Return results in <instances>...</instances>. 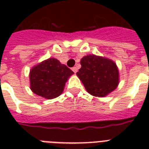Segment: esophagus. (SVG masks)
<instances>
[{
    "label": "esophagus",
    "mask_w": 149,
    "mask_h": 149,
    "mask_svg": "<svg viewBox=\"0 0 149 149\" xmlns=\"http://www.w3.org/2000/svg\"><path fill=\"white\" fill-rule=\"evenodd\" d=\"M72 71H73V72H74V73H77V67H72Z\"/></svg>",
    "instance_id": "obj_1"
}]
</instances>
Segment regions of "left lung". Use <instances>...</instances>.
Returning <instances> with one entry per match:
<instances>
[{"label": "left lung", "instance_id": "1", "mask_svg": "<svg viewBox=\"0 0 149 149\" xmlns=\"http://www.w3.org/2000/svg\"><path fill=\"white\" fill-rule=\"evenodd\" d=\"M77 72L86 91L94 97H104L117 88L119 72L116 63L105 57L88 55L80 61Z\"/></svg>", "mask_w": 149, "mask_h": 149}]
</instances>
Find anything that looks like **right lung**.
I'll return each instance as SVG.
<instances>
[{"label": "right lung", "instance_id": "add662e5", "mask_svg": "<svg viewBox=\"0 0 149 149\" xmlns=\"http://www.w3.org/2000/svg\"><path fill=\"white\" fill-rule=\"evenodd\" d=\"M73 73L58 59L48 58L30 70V88L37 95L53 99L63 93L68 78Z\"/></svg>", "mask_w": 149, "mask_h": 149}]
</instances>
